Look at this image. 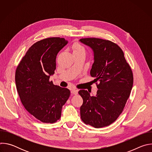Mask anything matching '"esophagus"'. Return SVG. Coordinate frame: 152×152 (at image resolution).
<instances>
[{"label": "esophagus", "mask_w": 152, "mask_h": 152, "mask_svg": "<svg viewBox=\"0 0 152 152\" xmlns=\"http://www.w3.org/2000/svg\"><path fill=\"white\" fill-rule=\"evenodd\" d=\"M71 93L72 94H75V95H76L78 93V90L77 89H72V91H71Z\"/></svg>", "instance_id": "esophagus-1"}]
</instances>
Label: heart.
Returning a JSON list of instances; mask_svg holds the SVG:
<instances>
[{"mask_svg": "<svg viewBox=\"0 0 152 152\" xmlns=\"http://www.w3.org/2000/svg\"><path fill=\"white\" fill-rule=\"evenodd\" d=\"M77 50H84V49L81 45L79 44H76L73 47V51H77Z\"/></svg>", "mask_w": 152, "mask_h": 152, "instance_id": "obj_1", "label": "heart"}]
</instances>
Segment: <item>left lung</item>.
<instances>
[{
  "mask_svg": "<svg viewBox=\"0 0 152 152\" xmlns=\"http://www.w3.org/2000/svg\"><path fill=\"white\" fill-rule=\"evenodd\" d=\"M93 51L94 63L90 71L98 90L96 96L84 90L80 117L95 128L107 126L122 113L132 88L134 77L121 49L115 43L96 38L80 39Z\"/></svg>",
  "mask_w": 152,
  "mask_h": 152,
  "instance_id": "left-lung-1",
  "label": "left lung"
}]
</instances>
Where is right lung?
<instances>
[{
    "instance_id": "right-lung-1",
    "label": "right lung",
    "mask_w": 152,
    "mask_h": 152,
    "mask_svg": "<svg viewBox=\"0 0 152 152\" xmlns=\"http://www.w3.org/2000/svg\"><path fill=\"white\" fill-rule=\"evenodd\" d=\"M67 43L59 37L37 41L28 49L15 71L21 103L29 113L42 123H53L59 120L62 106L70 95L69 89L49 81L56 69V55Z\"/></svg>"
}]
</instances>
